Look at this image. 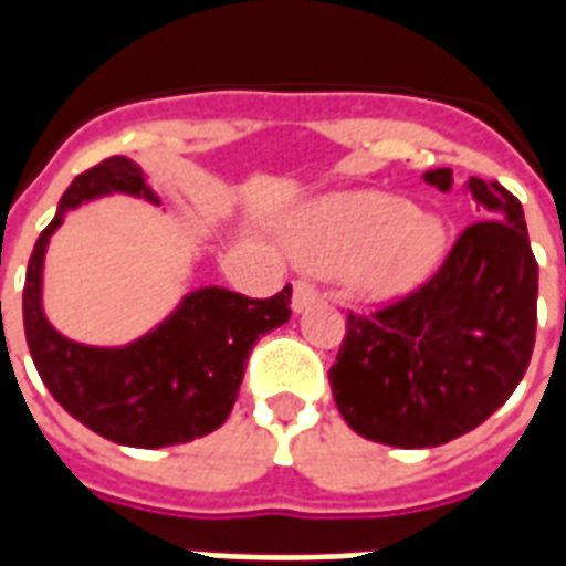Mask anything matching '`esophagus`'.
I'll return each mask as SVG.
<instances>
[{
	"instance_id": "obj_1",
	"label": "esophagus",
	"mask_w": 566,
	"mask_h": 566,
	"mask_svg": "<svg viewBox=\"0 0 566 566\" xmlns=\"http://www.w3.org/2000/svg\"><path fill=\"white\" fill-rule=\"evenodd\" d=\"M315 303H318V291H315L308 282H296L294 300H291V308H294L296 315H300V312H306V308H312Z\"/></svg>"
}]
</instances>
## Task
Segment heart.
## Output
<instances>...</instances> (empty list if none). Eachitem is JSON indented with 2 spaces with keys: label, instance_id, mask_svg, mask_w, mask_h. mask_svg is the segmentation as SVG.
<instances>
[{
  "label": "heart",
  "instance_id": "obj_1",
  "mask_svg": "<svg viewBox=\"0 0 566 566\" xmlns=\"http://www.w3.org/2000/svg\"><path fill=\"white\" fill-rule=\"evenodd\" d=\"M306 270L348 272L355 296L373 306L403 300L437 272L446 254V223L416 202L381 190H348L312 202L287 233Z\"/></svg>",
  "mask_w": 566,
  "mask_h": 566
}]
</instances>
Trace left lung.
Returning <instances> with one entry per match:
<instances>
[{"instance_id":"left-lung-1","label":"left lung","mask_w":566,"mask_h":566,"mask_svg":"<svg viewBox=\"0 0 566 566\" xmlns=\"http://www.w3.org/2000/svg\"><path fill=\"white\" fill-rule=\"evenodd\" d=\"M424 181L449 193L451 169ZM485 211L449 260L403 303L348 315L331 391L348 427L394 449H433L497 412L534 355L536 266L522 202L497 181L467 178Z\"/></svg>"}]
</instances>
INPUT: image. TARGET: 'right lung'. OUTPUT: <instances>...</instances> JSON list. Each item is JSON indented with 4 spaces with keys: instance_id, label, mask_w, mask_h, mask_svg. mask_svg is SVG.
Here are the masks:
<instances>
[{
    "instance_id": "add662e5",
    "label": "right lung",
    "mask_w": 566,
    "mask_h": 566,
    "mask_svg": "<svg viewBox=\"0 0 566 566\" xmlns=\"http://www.w3.org/2000/svg\"><path fill=\"white\" fill-rule=\"evenodd\" d=\"M115 193L163 206L145 169L129 157L117 154L81 172L32 248L23 331L44 388L69 416L117 446L166 449L206 437L227 421L254 343L291 318V284L270 300L209 284L181 296L160 324L127 345L69 339L44 312L48 245L69 211Z\"/></svg>"
}]
</instances>
